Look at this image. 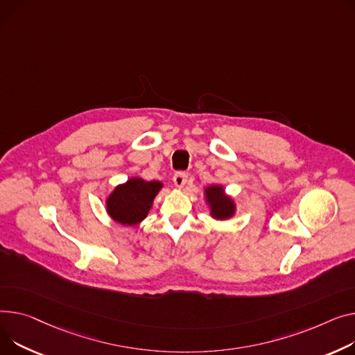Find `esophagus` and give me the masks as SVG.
<instances>
[{
  "label": "esophagus",
  "instance_id": "34e87169",
  "mask_svg": "<svg viewBox=\"0 0 355 355\" xmlns=\"http://www.w3.org/2000/svg\"><path fill=\"white\" fill-rule=\"evenodd\" d=\"M187 180H188V175H187L185 173H177V174L174 175V178H173L174 185H175L177 188H182V187L187 184Z\"/></svg>",
  "mask_w": 355,
  "mask_h": 355
}]
</instances>
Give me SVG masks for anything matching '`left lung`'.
<instances>
[{
	"label": "left lung",
	"instance_id": "obj_1",
	"mask_svg": "<svg viewBox=\"0 0 355 355\" xmlns=\"http://www.w3.org/2000/svg\"><path fill=\"white\" fill-rule=\"evenodd\" d=\"M204 201L208 205L209 217L214 220L225 221L232 218L237 212V202L225 193V188L221 184H211L205 187Z\"/></svg>",
	"mask_w": 355,
	"mask_h": 355
}]
</instances>
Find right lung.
I'll return each mask as SVG.
<instances>
[{
  "label": "right lung",
  "instance_id": "add662e5",
  "mask_svg": "<svg viewBox=\"0 0 355 355\" xmlns=\"http://www.w3.org/2000/svg\"><path fill=\"white\" fill-rule=\"evenodd\" d=\"M162 187L164 184L159 181L131 177L125 182L114 187L105 198L107 214L118 224L134 227L147 218Z\"/></svg>",
  "mask_w": 355,
  "mask_h": 355
}]
</instances>
